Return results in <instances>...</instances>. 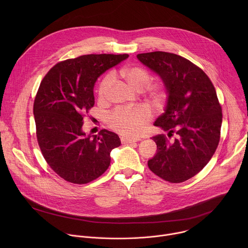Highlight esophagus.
I'll return each mask as SVG.
<instances>
[{"instance_id": "esophagus-1", "label": "esophagus", "mask_w": 248, "mask_h": 248, "mask_svg": "<svg viewBox=\"0 0 248 248\" xmlns=\"http://www.w3.org/2000/svg\"><path fill=\"white\" fill-rule=\"evenodd\" d=\"M139 139L137 138H128V137H121V141L123 144H128V143H134L136 141H138Z\"/></svg>"}]
</instances>
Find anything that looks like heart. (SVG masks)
<instances>
[{"mask_svg":"<svg viewBox=\"0 0 248 248\" xmlns=\"http://www.w3.org/2000/svg\"><path fill=\"white\" fill-rule=\"evenodd\" d=\"M119 75L132 89L136 91L140 92L146 88L148 97L154 104H160L167 94L164 84H150L152 80L151 74L143 66H124L120 69ZM114 82L115 76L112 73L106 75L102 78L97 91L100 100H106L109 97ZM150 118V112L143 107H137L134 109H118L107 117V124L112 129L125 137H135L141 133Z\"/></svg>","mask_w":248,"mask_h":248,"instance_id":"b5f03b06","label":"heart"}]
</instances>
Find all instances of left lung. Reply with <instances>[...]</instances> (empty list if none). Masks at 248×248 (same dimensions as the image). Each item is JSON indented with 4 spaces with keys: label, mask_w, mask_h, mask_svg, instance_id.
<instances>
[{
    "label": "left lung",
    "mask_w": 248,
    "mask_h": 248,
    "mask_svg": "<svg viewBox=\"0 0 248 248\" xmlns=\"http://www.w3.org/2000/svg\"><path fill=\"white\" fill-rule=\"evenodd\" d=\"M137 59L161 78L168 94L165 113L154 123L168 136L151 138L157 153L148 167L166 182H186L208 164L219 144L223 114L215 87L199 66L179 55L157 51Z\"/></svg>",
    "instance_id": "1"
}]
</instances>
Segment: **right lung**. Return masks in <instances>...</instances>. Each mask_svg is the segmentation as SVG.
I'll use <instances>...</instances> for the list:
<instances>
[{"mask_svg": "<svg viewBox=\"0 0 248 248\" xmlns=\"http://www.w3.org/2000/svg\"><path fill=\"white\" fill-rule=\"evenodd\" d=\"M127 54L83 55L55 64L35 96L33 114L38 145L50 168L64 181L88 184L110 166L111 151L121 145L118 134L82 131L83 118L94 106L93 88L106 70Z\"/></svg>", "mask_w": 248, "mask_h": 248, "instance_id": "add662e5", "label": "right lung"}]
</instances>
